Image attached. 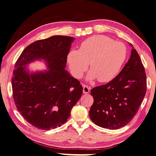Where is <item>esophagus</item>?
<instances>
[{
  "instance_id": "1",
  "label": "esophagus",
  "mask_w": 156,
  "mask_h": 156,
  "mask_svg": "<svg viewBox=\"0 0 156 156\" xmlns=\"http://www.w3.org/2000/svg\"><path fill=\"white\" fill-rule=\"evenodd\" d=\"M82 86H83V93L86 94V93H90V87H89L87 85H86V84H83Z\"/></svg>"
}]
</instances>
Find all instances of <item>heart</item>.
I'll return each instance as SVG.
<instances>
[{"instance_id":"b5f03b06","label":"heart","mask_w":156,"mask_h":156,"mask_svg":"<svg viewBox=\"0 0 156 156\" xmlns=\"http://www.w3.org/2000/svg\"><path fill=\"white\" fill-rule=\"evenodd\" d=\"M127 57L126 46L105 35H95L82 42L79 50H71L67 62L71 73L76 78H81L88 67L92 70L89 80L97 78L101 82H108L119 74Z\"/></svg>"}]
</instances>
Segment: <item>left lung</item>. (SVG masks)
<instances>
[{
    "instance_id": "1",
    "label": "left lung",
    "mask_w": 156,
    "mask_h": 156,
    "mask_svg": "<svg viewBox=\"0 0 156 156\" xmlns=\"http://www.w3.org/2000/svg\"><path fill=\"white\" fill-rule=\"evenodd\" d=\"M146 88L144 67L139 53L133 48L129 59L117 76L91 90L93 103L90 117L92 122L109 129L126 126L139 110Z\"/></svg>"
}]
</instances>
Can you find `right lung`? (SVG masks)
Here are the masks:
<instances>
[{
    "mask_svg": "<svg viewBox=\"0 0 156 156\" xmlns=\"http://www.w3.org/2000/svg\"><path fill=\"white\" fill-rule=\"evenodd\" d=\"M74 38L53 36L37 41L24 49L12 77L13 98L27 122L39 129L50 130L64 124L83 93V87L65 70ZM44 59L45 72L30 73L25 65Z\"/></svg>",
    "mask_w": 156,
    "mask_h": 156,
    "instance_id": "1",
    "label": "right lung"
}]
</instances>
